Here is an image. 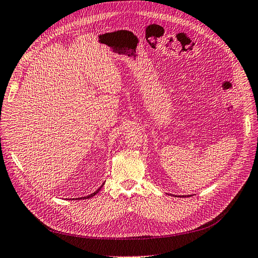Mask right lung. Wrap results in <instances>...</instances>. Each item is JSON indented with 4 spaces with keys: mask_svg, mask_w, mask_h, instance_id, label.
<instances>
[{
    "mask_svg": "<svg viewBox=\"0 0 258 258\" xmlns=\"http://www.w3.org/2000/svg\"><path fill=\"white\" fill-rule=\"evenodd\" d=\"M102 186H103V185H102ZM102 186H101V187H102ZM101 187H99V188H98V189L96 190V192L92 193V194H91V195H89V196H86V197H82V198H84V199L86 198V199H87V198H91V197H93V196H95V195H96V194H97V193L99 192V189H101Z\"/></svg>",
    "mask_w": 258,
    "mask_h": 258,
    "instance_id": "obj_1",
    "label": "right lung"
}]
</instances>
